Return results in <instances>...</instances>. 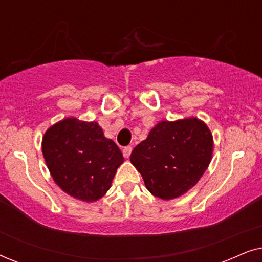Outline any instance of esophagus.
<instances>
[{"instance_id":"esophagus-1","label":"esophagus","mask_w":262,"mask_h":262,"mask_svg":"<svg viewBox=\"0 0 262 262\" xmlns=\"http://www.w3.org/2000/svg\"><path fill=\"white\" fill-rule=\"evenodd\" d=\"M131 152H132V146H125V148L123 149V155H124V157H126V159L130 157Z\"/></svg>"}]
</instances>
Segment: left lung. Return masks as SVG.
I'll return each instance as SVG.
<instances>
[{"label":"left lung","instance_id":"left-lung-1","mask_svg":"<svg viewBox=\"0 0 262 262\" xmlns=\"http://www.w3.org/2000/svg\"><path fill=\"white\" fill-rule=\"evenodd\" d=\"M213 138L203 120L159 121L130 156L145 187L163 200L179 198L200 180L212 159Z\"/></svg>","mask_w":262,"mask_h":262}]
</instances>
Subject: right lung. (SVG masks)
<instances>
[{
  "label": "right lung",
  "mask_w": 262,
  "mask_h": 262,
  "mask_svg": "<svg viewBox=\"0 0 262 262\" xmlns=\"http://www.w3.org/2000/svg\"><path fill=\"white\" fill-rule=\"evenodd\" d=\"M41 150L53 181L62 191L93 203L108 191L123 154L96 121L66 118L44 134Z\"/></svg>",
  "instance_id": "add662e5"
}]
</instances>
